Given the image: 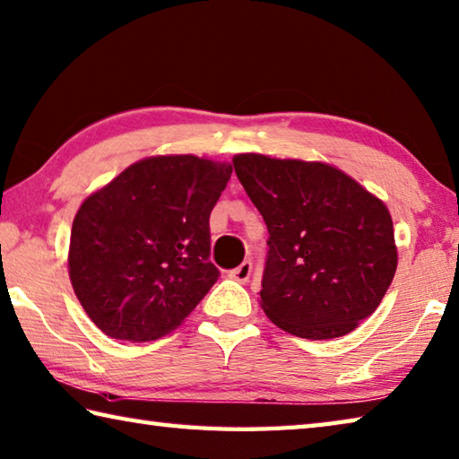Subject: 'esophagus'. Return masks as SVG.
Here are the masks:
<instances>
[{
    "instance_id": "1",
    "label": "esophagus",
    "mask_w": 459,
    "mask_h": 459,
    "mask_svg": "<svg viewBox=\"0 0 459 459\" xmlns=\"http://www.w3.org/2000/svg\"><path fill=\"white\" fill-rule=\"evenodd\" d=\"M250 274H253V263H250V260H245V263L237 266L235 271H230V278H235L237 282H242V284L248 282Z\"/></svg>"
}]
</instances>
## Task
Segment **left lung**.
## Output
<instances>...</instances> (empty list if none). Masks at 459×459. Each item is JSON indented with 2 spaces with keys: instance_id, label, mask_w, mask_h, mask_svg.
Returning a JSON list of instances; mask_svg holds the SVG:
<instances>
[{
  "instance_id": "8db88e82",
  "label": "left lung",
  "mask_w": 459,
  "mask_h": 459,
  "mask_svg": "<svg viewBox=\"0 0 459 459\" xmlns=\"http://www.w3.org/2000/svg\"><path fill=\"white\" fill-rule=\"evenodd\" d=\"M232 165L268 229L266 316L308 340L352 332L378 308L398 266L385 204L325 163L247 152Z\"/></svg>"
}]
</instances>
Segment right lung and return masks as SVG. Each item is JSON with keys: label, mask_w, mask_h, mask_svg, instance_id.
<instances>
[{"label": "right lung", "mask_w": 459, "mask_h": 459, "mask_svg": "<svg viewBox=\"0 0 459 459\" xmlns=\"http://www.w3.org/2000/svg\"><path fill=\"white\" fill-rule=\"evenodd\" d=\"M232 167L195 155L143 159L75 214L69 278L99 330L145 342L195 310L219 268L211 263V211Z\"/></svg>", "instance_id": "1"}]
</instances>
